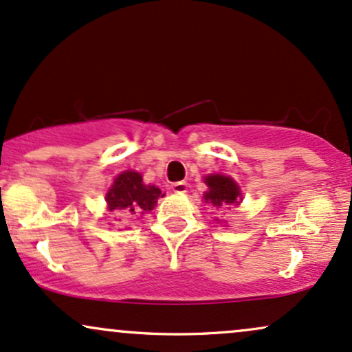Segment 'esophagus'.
Returning a JSON list of instances; mask_svg holds the SVG:
<instances>
[{"mask_svg":"<svg viewBox=\"0 0 352 352\" xmlns=\"http://www.w3.org/2000/svg\"><path fill=\"white\" fill-rule=\"evenodd\" d=\"M171 189L177 194H184L188 191V183H186V181H177V183L171 184Z\"/></svg>","mask_w":352,"mask_h":352,"instance_id":"esophagus-1","label":"esophagus"}]
</instances>
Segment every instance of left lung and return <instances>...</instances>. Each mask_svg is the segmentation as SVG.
Segmentation results:
<instances>
[{"label":"left lung","mask_w":352,"mask_h":352,"mask_svg":"<svg viewBox=\"0 0 352 352\" xmlns=\"http://www.w3.org/2000/svg\"><path fill=\"white\" fill-rule=\"evenodd\" d=\"M206 184L209 186V191L204 194L206 202L214 206H227L237 202L241 197V189L230 177L222 175H210L206 177Z\"/></svg>","instance_id":"1"}]
</instances>
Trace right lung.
<instances>
[{"instance_id":"1","label":"right lung","mask_w":352,"mask_h":352,"mask_svg":"<svg viewBox=\"0 0 352 352\" xmlns=\"http://www.w3.org/2000/svg\"><path fill=\"white\" fill-rule=\"evenodd\" d=\"M164 194L156 186L143 184L142 175L125 171L117 176L110 191L107 192V204L110 210H125L126 214H143L155 209L158 197Z\"/></svg>"}]
</instances>
